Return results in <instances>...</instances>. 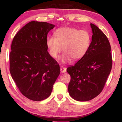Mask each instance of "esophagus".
<instances>
[{"label":"esophagus","mask_w":122,"mask_h":122,"mask_svg":"<svg viewBox=\"0 0 122 122\" xmlns=\"http://www.w3.org/2000/svg\"><path fill=\"white\" fill-rule=\"evenodd\" d=\"M66 71V68L64 67V66H61V73H64Z\"/></svg>","instance_id":"34e87169"}]
</instances>
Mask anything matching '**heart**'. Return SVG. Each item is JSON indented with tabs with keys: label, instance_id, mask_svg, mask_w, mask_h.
<instances>
[{
	"label": "heart",
	"instance_id": "obj_1",
	"mask_svg": "<svg viewBox=\"0 0 122 122\" xmlns=\"http://www.w3.org/2000/svg\"><path fill=\"white\" fill-rule=\"evenodd\" d=\"M74 45V43L73 42H71V43H70L69 44V46H73Z\"/></svg>",
	"mask_w": 122,
	"mask_h": 122
}]
</instances>
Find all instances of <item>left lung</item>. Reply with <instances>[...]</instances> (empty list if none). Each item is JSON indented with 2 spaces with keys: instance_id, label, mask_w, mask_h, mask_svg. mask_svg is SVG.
<instances>
[{
  "instance_id": "1",
  "label": "left lung",
  "mask_w": 122,
  "mask_h": 122,
  "mask_svg": "<svg viewBox=\"0 0 122 122\" xmlns=\"http://www.w3.org/2000/svg\"><path fill=\"white\" fill-rule=\"evenodd\" d=\"M54 25L32 21L15 36L9 55L11 77L28 99L49 97L60 74L59 64L48 52L47 35Z\"/></svg>"
}]
</instances>
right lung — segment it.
<instances>
[{
	"label": "right lung",
	"instance_id": "obj_1",
	"mask_svg": "<svg viewBox=\"0 0 122 122\" xmlns=\"http://www.w3.org/2000/svg\"><path fill=\"white\" fill-rule=\"evenodd\" d=\"M92 41L85 54L66 71L71 79L70 96L77 101H88L98 96L111 73L112 58L111 46L106 35L96 25L90 24Z\"/></svg>",
	"mask_w": 122,
	"mask_h": 122
}]
</instances>
